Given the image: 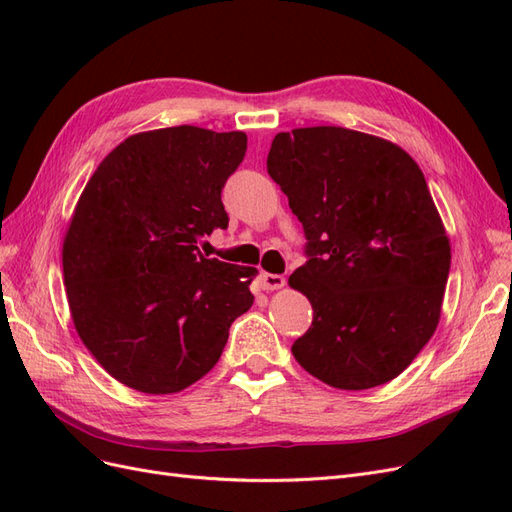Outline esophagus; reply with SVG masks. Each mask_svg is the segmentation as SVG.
<instances>
[{
	"mask_svg": "<svg viewBox=\"0 0 512 512\" xmlns=\"http://www.w3.org/2000/svg\"><path fill=\"white\" fill-rule=\"evenodd\" d=\"M258 284H260V288L262 290H280V288H284L286 286V280L282 275H277V273H260L258 275Z\"/></svg>",
	"mask_w": 512,
	"mask_h": 512,
	"instance_id": "esophagus-1",
	"label": "esophagus"
}]
</instances>
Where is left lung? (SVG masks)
Instances as JSON below:
<instances>
[{"label": "left lung", "instance_id": "1", "mask_svg": "<svg viewBox=\"0 0 512 512\" xmlns=\"http://www.w3.org/2000/svg\"><path fill=\"white\" fill-rule=\"evenodd\" d=\"M267 170L307 239L288 284L314 320L294 359L344 391L397 378L438 327L451 269L423 170L395 143L337 126L280 132Z\"/></svg>", "mask_w": 512, "mask_h": 512}]
</instances>
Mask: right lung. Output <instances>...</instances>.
<instances>
[{
  "label": "right lung",
  "instance_id": "1",
  "mask_svg": "<svg viewBox=\"0 0 512 512\" xmlns=\"http://www.w3.org/2000/svg\"><path fill=\"white\" fill-rule=\"evenodd\" d=\"M245 149L243 132L134 134L100 162L76 203L61 252L74 329L134 391L188 389L220 361L230 324L254 303V267L198 250L228 226L222 188Z\"/></svg>",
  "mask_w": 512,
  "mask_h": 512
}]
</instances>
